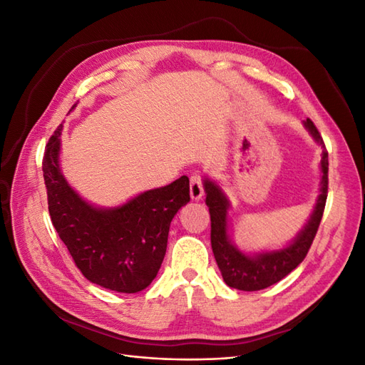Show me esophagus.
Instances as JSON below:
<instances>
[{
	"label": "esophagus",
	"instance_id": "esophagus-1",
	"mask_svg": "<svg viewBox=\"0 0 365 365\" xmlns=\"http://www.w3.org/2000/svg\"><path fill=\"white\" fill-rule=\"evenodd\" d=\"M204 195L202 178L200 173H195L190 178V197L193 201H200Z\"/></svg>",
	"mask_w": 365,
	"mask_h": 365
}]
</instances>
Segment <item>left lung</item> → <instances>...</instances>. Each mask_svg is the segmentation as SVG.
Wrapping results in <instances>:
<instances>
[{
  "instance_id": "left-lung-1",
  "label": "left lung",
  "mask_w": 365,
  "mask_h": 365,
  "mask_svg": "<svg viewBox=\"0 0 365 365\" xmlns=\"http://www.w3.org/2000/svg\"><path fill=\"white\" fill-rule=\"evenodd\" d=\"M304 126L311 132L314 140L322 145V182H319V195L311 219L307 220L304 228L298 233V236L291 244L269 252H260L256 256H247L239 251L228 237V208L230 202L220 187L208 178L204 180V190L207 193L205 204L210 212V220H212V248L217 267L222 274L224 282L239 291H260L268 286L284 279L292 269L300 264L306 254L311 248L315 235L318 231L319 222H322L324 205L327 200V172H329V155L324 146V141L319 135L311 118H306Z\"/></svg>"
}]
</instances>
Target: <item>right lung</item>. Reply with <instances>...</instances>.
<instances>
[{
	"mask_svg": "<svg viewBox=\"0 0 365 365\" xmlns=\"http://www.w3.org/2000/svg\"><path fill=\"white\" fill-rule=\"evenodd\" d=\"M61 134L62 125L50 137L42 160L54 228L88 280L115 292L143 291L160 271L173 216L190 201L189 178L184 175L115 208H97L63 178Z\"/></svg>",
	"mask_w": 365,
	"mask_h": 365,
	"instance_id": "1",
	"label": "right lung"
}]
</instances>
